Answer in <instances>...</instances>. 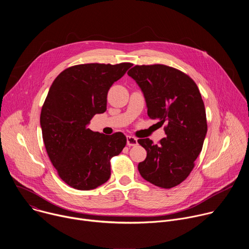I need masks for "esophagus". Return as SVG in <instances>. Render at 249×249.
Listing matches in <instances>:
<instances>
[{
	"label": "esophagus",
	"mask_w": 249,
	"mask_h": 249,
	"mask_svg": "<svg viewBox=\"0 0 249 249\" xmlns=\"http://www.w3.org/2000/svg\"><path fill=\"white\" fill-rule=\"evenodd\" d=\"M127 145L129 147H134L138 145V140L133 136H127Z\"/></svg>",
	"instance_id": "esophagus-1"
}]
</instances>
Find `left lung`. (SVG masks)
I'll use <instances>...</instances> for the list:
<instances>
[{"mask_svg": "<svg viewBox=\"0 0 249 249\" xmlns=\"http://www.w3.org/2000/svg\"><path fill=\"white\" fill-rule=\"evenodd\" d=\"M128 75L146 98L148 115L164 123L165 138L158 145L150 139L138 143L147 158L138 165L140 174L152 184L169 189L184 181L195 165L207 134L205 105L195 82L175 68L136 65Z\"/></svg>", "mask_w": 249, "mask_h": 249, "instance_id": "left-lung-1", "label": "left lung"}]
</instances>
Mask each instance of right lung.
I'll use <instances>...</instances> for the list:
<instances>
[{
	"mask_svg": "<svg viewBox=\"0 0 249 249\" xmlns=\"http://www.w3.org/2000/svg\"><path fill=\"white\" fill-rule=\"evenodd\" d=\"M131 63L81 64L54 80L43 103L40 125L47 155L60 178L78 190H91L109 179L110 160L126 146L123 133L104 135L88 128L106 110L107 92Z\"/></svg>",
	"mask_w": 249,
	"mask_h": 249,
	"instance_id": "obj_1",
	"label": "right lung"
}]
</instances>
